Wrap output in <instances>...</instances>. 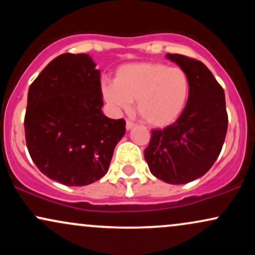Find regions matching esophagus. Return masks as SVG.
Returning <instances> with one entry per match:
<instances>
[{"mask_svg": "<svg viewBox=\"0 0 255 255\" xmlns=\"http://www.w3.org/2000/svg\"><path fill=\"white\" fill-rule=\"evenodd\" d=\"M134 126H135V124H134L133 121H130V120H127V122H126V128H127L128 130L131 129V128H133Z\"/></svg>", "mask_w": 255, "mask_h": 255, "instance_id": "obj_1", "label": "esophagus"}]
</instances>
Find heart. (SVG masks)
<instances>
[{"label": "heart", "instance_id": "heart-1", "mask_svg": "<svg viewBox=\"0 0 255 255\" xmlns=\"http://www.w3.org/2000/svg\"><path fill=\"white\" fill-rule=\"evenodd\" d=\"M104 101L115 110L136 111L146 124L165 127L180 118L191 95V79L184 69L159 62L120 67L115 81L102 84Z\"/></svg>", "mask_w": 255, "mask_h": 255}]
</instances>
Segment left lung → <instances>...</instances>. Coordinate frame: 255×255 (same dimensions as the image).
Listing matches in <instances>:
<instances>
[{"instance_id": "8db88e82", "label": "left lung", "mask_w": 255, "mask_h": 255, "mask_svg": "<svg viewBox=\"0 0 255 255\" xmlns=\"http://www.w3.org/2000/svg\"><path fill=\"white\" fill-rule=\"evenodd\" d=\"M166 57L191 79V95L172 125L152 129L144 154L150 171L159 180L183 184L206 174L216 162L228 130L224 90L200 61L180 54Z\"/></svg>"}]
</instances>
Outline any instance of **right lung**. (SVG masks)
I'll return each instance as SVG.
<instances>
[{"label": "right lung", "instance_id": "1", "mask_svg": "<svg viewBox=\"0 0 255 255\" xmlns=\"http://www.w3.org/2000/svg\"><path fill=\"white\" fill-rule=\"evenodd\" d=\"M86 54H62L28 89L25 139L37 168L66 186H86L107 174L126 133L124 119L102 113L101 78Z\"/></svg>", "mask_w": 255, "mask_h": 255}]
</instances>
